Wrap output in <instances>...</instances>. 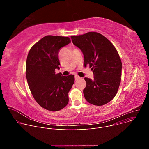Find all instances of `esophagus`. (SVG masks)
Masks as SVG:
<instances>
[{"label": "esophagus", "instance_id": "1", "mask_svg": "<svg viewBox=\"0 0 149 149\" xmlns=\"http://www.w3.org/2000/svg\"><path fill=\"white\" fill-rule=\"evenodd\" d=\"M80 78V77H79V76H78V75H75V80H78V79H79Z\"/></svg>", "mask_w": 149, "mask_h": 149}]
</instances>
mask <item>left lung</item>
Returning <instances> with one entry per match:
<instances>
[{"instance_id":"obj_1","label":"left lung","mask_w":149,"mask_h":149,"mask_svg":"<svg viewBox=\"0 0 149 149\" xmlns=\"http://www.w3.org/2000/svg\"><path fill=\"white\" fill-rule=\"evenodd\" d=\"M72 43L83 53L84 66L88 64L94 79L85 78L84 97L91 104L103 105L116 96L121 82L122 63L111 42L97 32L71 36Z\"/></svg>"}]
</instances>
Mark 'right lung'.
<instances>
[{"instance_id": "add662e5", "label": "right lung", "mask_w": 149, "mask_h": 149, "mask_svg": "<svg viewBox=\"0 0 149 149\" xmlns=\"http://www.w3.org/2000/svg\"><path fill=\"white\" fill-rule=\"evenodd\" d=\"M71 42L68 37L48 35L30 49L26 59V77L31 93L39 105L51 111L64 108L74 76L55 74L59 69V49Z\"/></svg>"}]
</instances>
